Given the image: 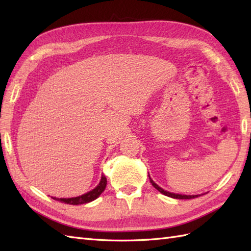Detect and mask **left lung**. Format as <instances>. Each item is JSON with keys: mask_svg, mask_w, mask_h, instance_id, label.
Returning a JSON list of instances; mask_svg holds the SVG:
<instances>
[{"mask_svg": "<svg viewBox=\"0 0 251 251\" xmlns=\"http://www.w3.org/2000/svg\"><path fill=\"white\" fill-rule=\"evenodd\" d=\"M150 181H151V183H152V185L154 186V188H155L158 192H161L162 194H164V195H166V196H169V197H173V199H178V200H191V199H195V197H197V196H200V195H182V194H176V193H170V192H167V191H165V190H163L161 186H158L155 182H154V181L150 178Z\"/></svg>", "mask_w": 251, "mask_h": 251, "instance_id": "obj_1", "label": "left lung"}]
</instances>
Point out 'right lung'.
I'll use <instances>...</instances> for the list:
<instances>
[{
    "label": "right lung",
    "mask_w": 251,
    "mask_h": 251,
    "mask_svg": "<svg viewBox=\"0 0 251 251\" xmlns=\"http://www.w3.org/2000/svg\"><path fill=\"white\" fill-rule=\"evenodd\" d=\"M106 186V178L102 175L101 177V180L99 184L96 186V188L92 191L87 192L81 196H76V197H71V199H57V197H51L55 201H59L61 202H65V204H70V205H81V204H86V202L93 201H95L97 197L100 196V194L102 193Z\"/></svg>",
    "instance_id": "obj_1"
}]
</instances>
